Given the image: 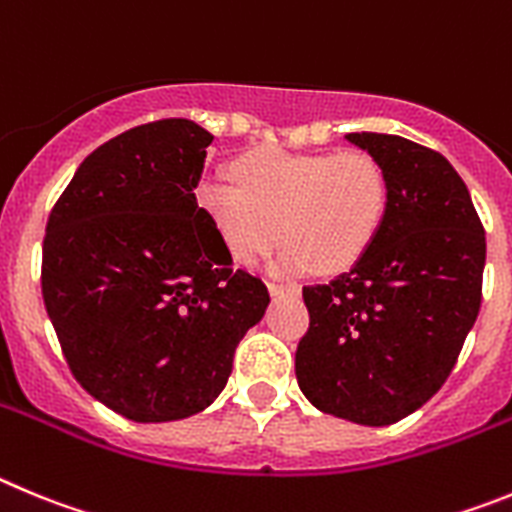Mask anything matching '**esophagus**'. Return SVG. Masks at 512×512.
Here are the masks:
<instances>
[{"instance_id":"34e87169","label":"esophagus","mask_w":512,"mask_h":512,"mask_svg":"<svg viewBox=\"0 0 512 512\" xmlns=\"http://www.w3.org/2000/svg\"><path fill=\"white\" fill-rule=\"evenodd\" d=\"M267 290H270V296H298V293H301V285L267 280Z\"/></svg>"}]
</instances>
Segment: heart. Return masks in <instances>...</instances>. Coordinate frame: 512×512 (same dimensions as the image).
Masks as SVG:
<instances>
[{
  "label": "heart",
  "instance_id": "1",
  "mask_svg": "<svg viewBox=\"0 0 512 512\" xmlns=\"http://www.w3.org/2000/svg\"><path fill=\"white\" fill-rule=\"evenodd\" d=\"M232 178L204 181L196 201L222 250L245 265L283 237L280 270L342 273L370 252L388 216V176L365 150H255L234 160Z\"/></svg>",
  "mask_w": 512,
  "mask_h": 512
}]
</instances>
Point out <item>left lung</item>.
<instances>
[{"label": "left lung", "instance_id": "1", "mask_svg": "<svg viewBox=\"0 0 512 512\" xmlns=\"http://www.w3.org/2000/svg\"><path fill=\"white\" fill-rule=\"evenodd\" d=\"M380 160L390 204L375 245L326 285H306L296 377L319 411L390 426L451 375L482 303L485 227L441 153L398 135L354 132Z\"/></svg>", "mask_w": 512, "mask_h": 512}]
</instances>
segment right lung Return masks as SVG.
Segmentation results:
<instances>
[{"label": "right lung", "mask_w": 512, "mask_h": 512, "mask_svg": "<svg viewBox=\"0 0 512 512\" xmlns=\"http://www.w3.org/2000/svg\"><path fill=\"white\" fill-rule=\"evenodd\" d=\"M214 137L158 119L78 165L43 239V298L63 357L114 413L163 423L204 411L270 293L234 270L196 186Z\"/></svg>", "instance_id": "obj_1"}]
</instances>
